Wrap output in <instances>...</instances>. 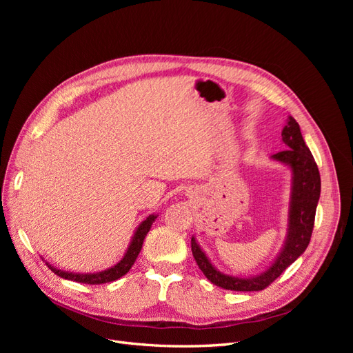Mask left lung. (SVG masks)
Segmentation results:
<instances>
[{
  "label": "left lung",
  "mask_w": 353,
  "mask_h": 353,
  "mask_svg": "<svg viewBox=\"0 0 353 353\" xmlns=\"http://www.w3.org/2000/svg\"><path fill=\"white\" fill-rule=\"evenodd\" d=\"M283 143L285 150L271 156L276 162L285 163L292 169V194L290 208H288V228L280 254L274 263L262 274L250 279H239L222 274L210 263L208 256L200 249L196 239L191 237V252L206 279L215 285L234 292H259L268 287L274 280L288 268L299 256H301L309 241H311L316 205L321 194V178L314 160V156L305 144L301 132V126L288 116L287 123L283 128Z\"/></svg>",
  "instance_id": "left-lung-1"
}]
</instances>
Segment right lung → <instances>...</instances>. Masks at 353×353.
I'll return each instance as SVG.
<instances>
[{"instance_id":"right-lung-1","label":"right lung","mask_w":353,"mask_h":353,"mask_svg":"<svg viewBox=\"0 0 353 353\" xmlns=\"http://www.w3.org/2000/svg\"><path fill=\"white\" fill-rule=\"evenodd\" d=\"M156 218H157V215H148L140 223V225H138L137 231L134 232V237L131 240L130 248H128L125 256L121 259V262H117L114 266H112V268H109V270L101 271V272H94V274H74V272L56 270L54 266H51L50 263H47L48 268L56 275L61 276V279L77 281V283H83V284H104V283L119 280L121 276H123L128 271L131 270V266L134 265L135 259L138 258V253L141 252L143 241L147 236V232L150 231Z\"/></svg>"}]
</instances>
